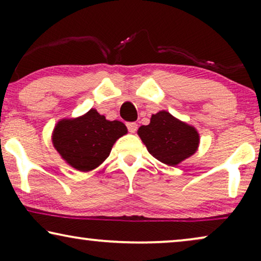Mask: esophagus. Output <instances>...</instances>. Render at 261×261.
Here are the masks:
<instances>
[{"mask_svg":"<svg viewBox=\"0 0 261 261\" xmlns=\"http://www.w3.org/2000/svg\"><path fill=\"white\" fill-rule=\"evenodd\" d=\"M127 128H128V130L130 132V133H135V132H137V129H138V124L135 122H128Z\"/></svg>","mask_w":261,"mask_h":261,"instance_id":"obj_1","label":"esophagus"}]
</instances>
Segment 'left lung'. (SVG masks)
<instances>
[{
    "label": "left lung",
    "mask_w": 261,
    "mask_h": 261,
    "mask_svg": "<svg viewBox=\"0 0 261 261\" xmlns=\"http://www.w3.org/2000/svg\"><path fill=\"white\" fill-rule=\"evenodd\" d=\"M138 135L149 154L169 166H177L195 154L199 145L197 129L166 110L153 114L149 124L139 128Z\"/></svg>",
    "instance_id": "obj_1"
}]
</instances>
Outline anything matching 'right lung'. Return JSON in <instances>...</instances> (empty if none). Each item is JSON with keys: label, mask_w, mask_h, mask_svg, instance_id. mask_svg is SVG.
<instances>
[{"label": "right lung", "mask_w": 261, "mask_h": 261, "mask_svg": "<svg viewBox=\"0 0 261 261\" xmlns=\"http://www.w3.org/2000/svg\"><path fill=\"white\" fill-rule=\"evenodd\" d=\"M127 132L121 121L107 120L91 108L80 117L58 121L52 133V144L71 167L89 172L108 158L117 139Z\"/></svg>", "instance_id": "obj_1"}]
</instances>
